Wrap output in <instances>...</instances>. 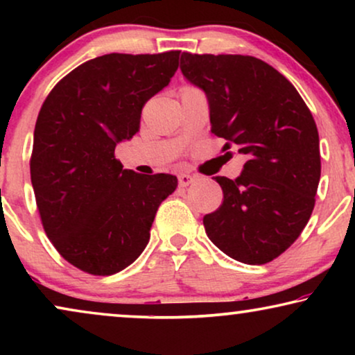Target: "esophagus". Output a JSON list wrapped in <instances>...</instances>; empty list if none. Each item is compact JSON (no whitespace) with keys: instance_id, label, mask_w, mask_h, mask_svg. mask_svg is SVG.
Instances as JSON below:
<instances>
[{"instance_id":"obj_1","label":"esophagus","mask_w":355,"mask_h":355,"mask_svg":"<svg viewBox=\"0 0 355 355\" xmlns=\"http://www.w3.org/2000/svg\"><path fill=\"white\" fill-rule=\"evenodd\" d=\"M193 181H196V178H193L192 174H187V173L179 174V186H181V187L191 186V184H192Z\"/></svg>"}]
</instances>
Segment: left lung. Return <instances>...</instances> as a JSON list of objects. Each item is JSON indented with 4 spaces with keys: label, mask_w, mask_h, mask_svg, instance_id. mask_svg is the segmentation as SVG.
Listing matches in <instances>:
<instances>
[{
    "label": "left lung",
    "mask_w": 355,
    "mask_h": 355,
    "mask_svg": "<svg viewBox=\"0 0 355 355\" xmlns=\"http://www.w3.org/2000/svg\"><path fill=\"white\" fill-rule=\"evenodd\" d=\"M181 71L205 92L211 132L247 155L234 181L213 178L223 203L203 216L207 236L231 259L268 263L297 239L322 173L313 116L295 87L254 56L182 53ZM231 153V152H227Z\"/></svg>",
    "instance_id": "8db88e82"
}]
</instances>
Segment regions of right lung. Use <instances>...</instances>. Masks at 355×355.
Returning <instances> with one entry per match:
<instances>
[{"instance_id": "obj_1", "label": "right lung", "mask_w": 355, "mask_h": 355, "mask_svg": "<svg viewBox=\"0 0 355 355\" xmlns=\"http://www.w3.org/2000/svg\"><path fill=\"white\" fill-rule=\"evenodd\" d=\"M181 51L111 53L58 82L38 113L31 179L48 239L62 259L108 276L142 254L171 174L123 169L116 145L132 139L147 101L169 84Z\"/></svg>"}]
</instances>
